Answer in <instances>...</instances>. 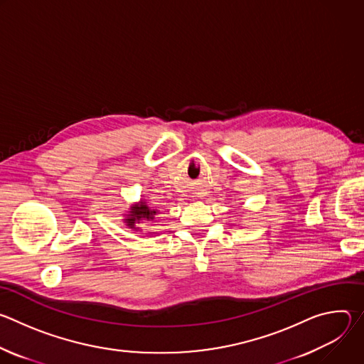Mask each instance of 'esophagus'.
<instances>
[{
  "label": "esophagus",
  "mask_w": 364,
  "mask_h": 364,
  "mask_svg": "<svg viewBox=\"0 0 364 364\" xmlns=\"http://www.w3.org/2000/svg\"><path fill=\"white\" fill-rule=\"evenodd\" d=\"M193 197H194V196H193Z\"/></svg>",
  "instance_id": "34e87169"
}]
</instances>
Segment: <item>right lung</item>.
<instances>
[{
	"mask_svg": "<svg viewBox=\"0 0 364 364\" xmlns=\"http://www.w3.org/2000/svg\"><path fill=\"white\" fill-rule=\"evenodd\" d=\"M129 210L131 212H128V215H125L127 219H124V222L132 230L138 229L136 223H139L141 220H154V218L157 216V213H159V210L149 209L144 200H139V203L131 205Z\"/></svg>",
	"mask_w": 364,
	"mask_h": 364,
	"instance_id": "add662e5",
	"label": "right lung"
}]
</instances>
